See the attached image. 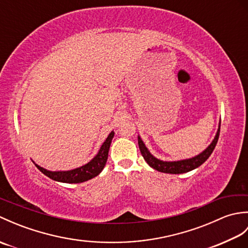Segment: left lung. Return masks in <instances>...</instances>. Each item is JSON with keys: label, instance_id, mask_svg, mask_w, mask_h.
Here are the masks:
<instances>
[{"label": "left lung", "instance_id": "left-lung-1", "mask_svg": "<svg viewBox=\"0 0 248 248\" xmlns=\"http://www.w3.org/2000/svg\"><path fill=\"white\" fill-rule=\"evenodd\" d=\"M219 130H220V123L218 124L217 132L215 134L214 140H212V143L207 147V148H205L202 152H200V154L197 155L189 157V159L180 160V161H162L160 159H156L155 156H154L150 154V151L145 146L144 141L141 140L140 136L138 138L139 147H140V154L144 156L145 161L148 163V165L154 168V170L161 172H166V173H184L199 167L202 163H204L209 159V156L211 155L215 146L217 144Z\"/></svg>", "mask_w": 248, "mask_h": 248}]
</instances>
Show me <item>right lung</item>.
<instances>
[{
    "label": "right lung",
    "instance_id": "right-lung-1",
    "mask_svg": "<svg viewBox=\"0 0 248 248\" xmlns=\"http://www.w3.org/2000/svg\"><path fill=\"white\" fill-rule=\"evenodd\" d=\"M114 131H112L108 136V139L104 140L102 146L100 147L98 154L94 155L93 159L89 161L87 164L80 166L75 170H57V171H51L46 170V168L37 165L34 162V164L38 170L49 177L52 180L64 182V183H81L84 181L91 180V179L97 177L105 166V163L108 161V150L110 143L114 138Z\"/></svg>",
    "mask_w": 248,
    "mask_h": 248
}]
</instances>
